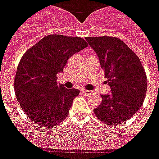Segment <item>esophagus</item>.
I'll return each mask as SVG.
<instances>
[{
    "instance_id": "esophagus-1",
    "label": "esophagus",
    "mask_w": 159,
    "mask_h": 159,
    "mask_svg": "<svg viewBox=\"0 0 159 159\" xmlns=\"http://www.w3.org/2000/svg\"><path fill=\"white\" fill-rule=\"evenodd\" d=\"M82 93L84 94H89V91H88V90H86V89H82Z\"/></svg>"
}]
</instances>
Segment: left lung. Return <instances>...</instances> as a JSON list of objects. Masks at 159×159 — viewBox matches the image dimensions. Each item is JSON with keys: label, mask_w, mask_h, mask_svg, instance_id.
Masks as SVG:
<instances>
[{"label": "left lung", "mask_w": 159, "mask_h": 159, "mask_svg": "<svg viewBox=\"0 0 159 159\" xmlns=\"http://www.w3.org/2000/svg\"><path fill=\"white\" fill-rule=\"evenodd\" d=\"M99 57L111 94L102 95L94 114L107 125H119L142 106L147 79L141 60L123 40L115 36L85 37Z\"/></svg>", "instance_id": "1"}]
</instances>
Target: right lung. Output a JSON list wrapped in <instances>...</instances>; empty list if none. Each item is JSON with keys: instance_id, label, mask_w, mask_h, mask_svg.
I'll return each mask as SVG.
<instances>
[{"instance_id": "obj_1", "label": "right lung", "mask_w": 159, "mask_h": 159, "mask_svg": "<svg viewBox=\"0 0 159 159\" xmlns=\"http://www.w3.org/2000/svg\"><path fill=\"white\" fill-rule=\"evenodd\" d=\"M87 46L83 38L48 35L22 57L14 82L15 95L25 114L38 125L54 127L67 117L80 91L57 85V74L72 55Z\"/></svg>"}]
</instances>
